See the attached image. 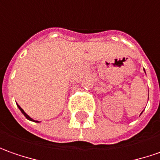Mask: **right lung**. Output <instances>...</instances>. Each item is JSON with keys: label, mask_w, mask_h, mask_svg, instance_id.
Instances as JSON below:
<instances>
[{"label": "right lung", "mask_w": 160, "mask_h": 160, "mask_svg": "<svg viewBox=\"0 0 160 160\" xmlns=\"http://www.w3.org/2000/svg\"><path fill=\"white\" fill-rule=\"evenodd\" d=\"M18 108H19V110H20V111H21V112H22V113H23V114H24V115H25V118H27V119H29V120H33L32 118H31L30 117H29V116H28V115H27V114H26V113H25V112H24V110H23L22 108L20 107L19 105H18ZM33 121H34V122H39V121H36V120H33Z\"/></svg>", "instance_id": "right-lung-1"}]
</instances>
